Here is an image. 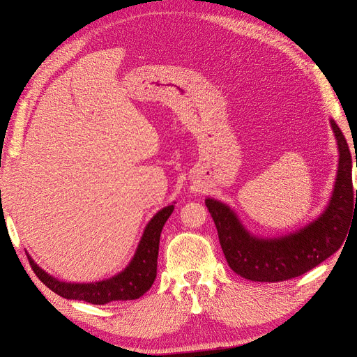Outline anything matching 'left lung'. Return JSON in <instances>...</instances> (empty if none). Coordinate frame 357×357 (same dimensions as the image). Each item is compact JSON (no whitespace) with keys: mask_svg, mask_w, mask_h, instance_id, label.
Here are the masks:
<instances>
[{"mask_svg":"<svg viewBox=\"0 0 357 357\" xmlns=\"http://www.w3.org/2000/svg\"><path fill=\"white\" fill-rule=\"evenodd\" d=\"M331 125L340 149L337 183L326 211L304 229L284 238L257 240L245 232L236 215L225 204L205 199L218 228L226 262L234 273L252 282H284L326 261L344 243L357 214V189H353L349 144L338 125L333 121Z\"/></svg>","mask_w":357,"mask_h":357,"instance_id":"1","label":"left lung"}]
</instances>
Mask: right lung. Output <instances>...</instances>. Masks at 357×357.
<instances>
[{
  "mask_svg": "<svg viewBox=\"0 0 357 357\" xmlns=\"http://www.w3.org/2000/svg\"><path fill=\"white\" fill-rule=\"evenodd\" d=\"M172 210H174V205H168V207L162 208L155 218L149 222L131 264H129V266L123 273L110 280H104V282L89 284L62 283L59 280L46 274L28 256L29 265L34 269L36 275L43 283H45L50 290L55 291V294L66 299L84 301L95 305H104L116 301L138 299L152 287L156 278L159 236Z\"/></svg>",
  "mask_w": 357,
  "mask_h": 357,
  "instance_id": "1",
  "label": "right lung"
}]
</instances>
